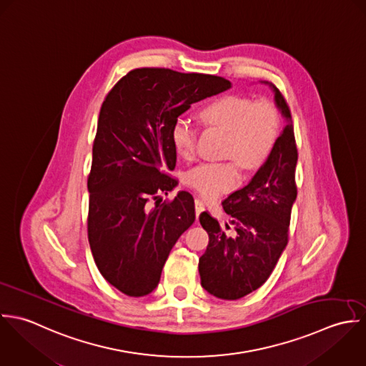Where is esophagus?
<instances>
[{
	"label": "esophagus",
	"instance_id": "esophagus-1",
	"mask_svg": "<svg viewBox=\"0 0 366 366\" xmlns=\"http://www.w3.org/2000/svg\"><path fill=\"white\" fill-rule=\"evenodd\" d=\"M195 211H197V218L199 217L201 212L205 211V204L202 199H195Z\"/></svg>",
	"mask_w": 366,
	"mask_h": 366
}]
</instances>
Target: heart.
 I'll return each mask as SVG.
<instances>
[{
  "mask_svg": "<svg viewBox=\"0 0 366 366\" xmlns=\"http://www.w3.org/2000/svg\"><path fill=\"white\" fill-rule=\"evenodd\" d=\"M202 117L227 132L224 157L236 158L244 169L259 168L273 151L280 132V117L269 102H253L246 96L227 94L209 103ZM197 132L187 119H178L171 130V142L177 154L191 157L195 151ZM234 159L202 162L184 175L187 185L207 199H217L240 182L242 174Z\"/></svg>",
  "mask_w": 366,
  "mask_h": 366,
  "instance_id": "1",
  "label": "heart"
}]
</instances>
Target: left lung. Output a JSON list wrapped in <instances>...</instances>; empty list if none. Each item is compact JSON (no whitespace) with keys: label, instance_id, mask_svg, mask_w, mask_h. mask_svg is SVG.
<instances>
[{"label":"left lung","instance_id":"left-lung-1","mask_svg":"<svg viewBox=\"0 0 366 366\" xmlns=\"http://www.w3.org/2000/svg\"><path fill=\"white\" fill-rule=\"evenodd\" d=\"M262 83L273 90L286 126L250 182L222 202L232 218L229 223L222 227L207 212L199 217L209 234L198 266L201 285L222 300H237L257 290L272 274L289 242L298 158L292 114L280 90L272 81Z\"/></svg>","mask_w":366,"mask_h":366}]
</instances>
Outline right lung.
Masks as SVG:
<instances>
[{
	"label": "right lung",
	"mask_w": 366,
	"mask_h": 366,
	"mask_svg": "<svg viewBox=\"0 0 366 366\" xmlns=\"http://www.w3.org/2000/svg\"><path fill=\"white\" fill-rule=\"evenodd\" d=\"M230 81L212 74L162 68L134 69L106 96L87 179V236L102 276L130 297L152 292L178 237L194 223V198L161 194L178 181L171 130L192 103L218 94Z\"/></svg>",
	"instance_id": "right-lung-1"
}]
</instances>
